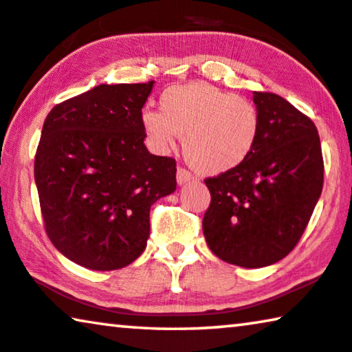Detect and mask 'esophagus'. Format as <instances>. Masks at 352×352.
Returning <instances> with one entry per match:
<instances>
[{"label":"esophagus","mask_w":352,"mask_h":352,"mask_svg":"<svg viewBox=\"0 0 352 352\" xmlns=\"http://www.w3.org/2000/svg\"><path fill=\"white\" fill-rule=\"evenodd\" d=\"M192 180L191 174L185 169H182V167H178L177 169V183L178 185H186V183H190Z\"/></svg>","instance_id":"esophagus-1"}]
</instances>
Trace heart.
<instances>
[{"label":"heart","instance_id":"obj_1","mask_svg":"<svg viewBox=\"0 0 352 352\" xmlns=\"http://www.w3.org/2000/svg\"><path fill=\"white\" fill-rule=\"evenodd\" d=\"M160 110L142 113V127L157 153L183 151L197 174H226L254 151L260 135V115L254 103L212 84L196 81L167 87Z\"/></svg>","mask_w":352,"mask_h":352}]
</instances>
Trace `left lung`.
Segmentation results:
<instances>
[{"label": "left lung", "mask_w": 352, "mask_h": 352, "mask_svg": "<svg viewBox=\"0 0 352 352\" xmlns=\"http://www.w3.org/2000/svg\"><path fill=\"white\" fill-rule=\"evenodd\" d=\"M260 135L239 167L207 178L212 201L202 220L209 249L226 263L263 268L289 255L324 185L318 129L285 98L254 92Z\"/></svg>", "instance_id": "left-lung-1"}]
</instances>
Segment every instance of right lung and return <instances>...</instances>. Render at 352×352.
Listing matches in <instances>:
<instances>
[{
  "mask_svg": "<svg viewBox=\"0 0 352 352\" xmlns=\"http://www.w3.org/2000/svg\"><path fill=\"white\" fill-rule=\"evenodd\" d=\"M155 86L100 84L54 107L34 157L54 247L84 268L120 270L143 254L150 209L177 188L175 161L151 155L142 108Z\"/></svg>",
  "mask_w": 352,
  "mask_h": 352,
  "instance_id": "right-lung-1",
  "label": "right lung"
}]
</instances>
